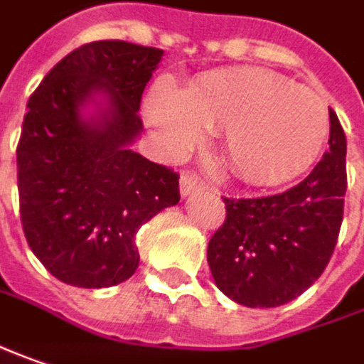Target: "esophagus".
Returning <instances> with one entry per match:
<instances>
[{
    "instance_id": "34e87169",
    "label": "esophagus",
    "mask_w": 364,
    "mask_h": 364,
    "mask_svg": "<svg viewBox=\"0 0 364 364\" xmlns=\"http://www.w3.org/2000/svg\"><path fill=\"white\" fill-rule=\"evenodd\" d=\"M205 187V183L201 177H198L193 171H183L181 179H179V189H181L183 198L187 196H193L196 191H201Z\"/></svg>"
}]
</instances>
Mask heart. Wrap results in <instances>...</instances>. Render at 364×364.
<instances>
[{
  "instance_id": "b5f03b06",
  "label": "heart",
  "mask_w": 364,
  "mask_h": 364,
  "mask_svg": "<svg viewBox=\"0 0 364 364\" xmlns=\"http://www.w3.org/2000/svg\"><path fill=\"white\" fill-rule=\"evenodd\" d=\"M144 114L168 154L189 151L201 128L220 130L230 168L255 185H279L308 171L330 134L324 100L264 69L203 73L181 93L161 79Z\"/></svg>"
}]
</instances>
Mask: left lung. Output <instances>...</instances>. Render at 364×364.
Wrapping results in <instances>:
<instances>
[{
  "instance_id": "1",
  "label": "left lung",
  "mask_w": 364,
  "mask_h": 364,
  "mask_svg": "<svg viewBox=\"0 0 364 364\" xmlns=\"http://www.w3.org/2000/svg\"><path fill=\"white\" fill-rule=\"evenodd\" d=\"M330 152L295 187L264 198H224L226 220L208 245L218 289L240 306L277 308L324 273L342 226L346 136L330 112Z\"/></svg>"
}]
</instances>
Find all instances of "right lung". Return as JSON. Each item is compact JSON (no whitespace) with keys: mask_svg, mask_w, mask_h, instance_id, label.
Here are the masks:
<instances>
[{"mask_svg":"<svg viewBox=\"0 0 364 364\" xmlns=\"http://www.w3.org/2000/svg\"><path fill=\"white\" fill-rule=\"evenodd\" d=\"M161 58V48L124 40L89 42L28 100L16 151L22 226L38 261L67 285L130 279L140 261L136 232L179 203V175L130 149Z\"/></svg>","mask_w":364,"mask_h":364,"instance_id":"1","label":"right lung"}]
</instances>
